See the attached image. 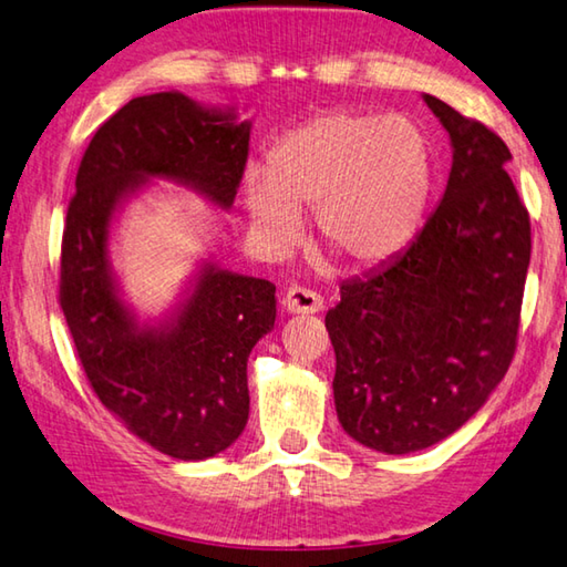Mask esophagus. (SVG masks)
I'll list each match as a JSON object with an SVG mask.
<instances>
[{"label": "esophagus", "mask_w": 567, "mask_h": 567, "mask_svg": "<svg viewBox=\"0 0 567 567\" xmlns=\"http://www.w3.org/2000/svg\"><path fill=\"white\" fill-rule=\"evenodd\" d=\"M284 309L291 313H317L323 309V299L321 293H317L313 289L291 286V289L284 293Z\"/></svg>", "instance_id": "esophagus-1"}]
</instances>
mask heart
I'll list each match as a JSON object with an SVG mask.
<instances>
[{
  "label": "heart",
  "mask_w": 567,
  "mask_h": 567,
  "mask_svg": "<svg viewBox=\"0 0 567 567\" xmlns=\"http://www.w3.org/2000/svg\"><path fill=\"white\" fill-rule=\"evenodd\" d=\"M434 171L432 141L414 120L329 110L286 133L268 171L246 173V206L276 246L299 236L301 210H317L323 246L341 261L371 266L420 230Z\"/></svg>",
  "instance_id": "obj_1"
}]
</instances>
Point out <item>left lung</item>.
<instances>
[{
    "label": "left lung",
    "mask_w": 567,
    "mask_h": 567,
    "mask_svg": "<svg viewBox=\"0 0 567 567\" xmlns=\"http://www.w3.org/2000/svg\"><path fill=\"white\" fill-rule=\"evenodd\" d=\"M424 102L454 147L442 203L410 248L341 284L327 313L339 422L386 454L450 437L503 382L533 248L503 137L447 102Z\"/></svg>",
    "instance_id": "1"
}]
</instances>
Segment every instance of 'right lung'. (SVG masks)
Wrapping results in <instances>:
<instances>
[{
    "label": "right lung",
    "instance_id": "right-lung-1",
    "mask_svg": "<svg viewBox=\"0 0 567 567\" xmlns=\"http://www.w3.org/2000/svg\"><path fill=\"white\" fill-rule=\"evenodd\" d=\"M250 123L181 92L130 100L82 155L60 254V306L85 377L127 430L175 460H206L248 422L250 349L276 321V286L206 266L168 329H141L107 274L117 203L147 178L193 185L228 208L248 161Z\"/></svg>",
    "mask_w": 567,
    "mask_h": 567
}]
</instances>
